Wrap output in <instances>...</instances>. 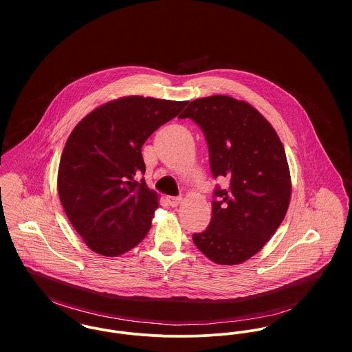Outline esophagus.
Listing matches in <instances>:
<instances>
[{
	"label": "esophagus",
	"instance_id": "obj_1",
	"mask_svg": "<svg viewBox=\"0 0 352 352\" xmlns=\"http://www.w3.org/2000/svg\"><path fill=\"white\" fill-rule=\"evenodd\" d=\"M166 201H168L170 207H177L182 203V198H179V197H169V198H166Z\"/></svg>",
	"mask_w": 352,
	"mask_h": 352
}]
</instances>
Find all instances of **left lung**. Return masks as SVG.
<instances>
[{"mask_svg":"<svg viewBox=\"0 0 352 352\" xmlns=\"http://www.w3.org/2000/svg\"><path fill=\"white\" fill-rule=\"evenodd\" d=\"M192 119L208 145L211 173L229 180L214 191L207 229L192 236L197 248L222 265L244 263L282 223L292 197L285 148L270 122L251 104L214 95L191 101Z\"/></svg>","mask_w":352,"mask_h":352,"instance_id":"left-lung-1","label":"left lung"}]
</instances>
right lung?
I'll list each match as a JSON object with an SVG mask.
<instances>
[{
  "mask_svg": "<svg viewBox=\"0 0 352 352\" xmlns=\"http://www.w3.org/2000/svg\"><path fill=\"white\" fill-rule=\"evenodd\" d=\"M188 101L127 96L88 113L69 135L58 169L63 210L84 243L113 257L138 245L158 198L145 179L141 148Z\"/></svg>",
  "mask_w": 352,
  "mask_h": 352,
  "instance_id": "add662e5",
  "label": "right lung"
}]
</instances>
